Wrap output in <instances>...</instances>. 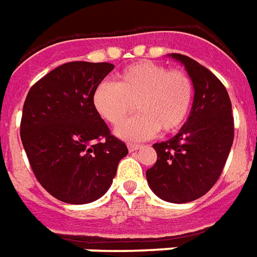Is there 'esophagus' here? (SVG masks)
Listing matches in <instances>:
<instances>
[{"label":"esophagus","mask_w":257,"mask_h":257,"mask_svg":"<svg viewBox=\"0 0 257 257\" xmlns=\"http://www.w3.org/2000/svg\"><path fill=\"white\" fill-rule=\"evenodd\" d=\"M140 147H142V146H140V145H135V143H129V145H128V150L131 151V153H132V151L139 150Z\"/></svg>","instance_id":"esophagus-1"}]
</instances>
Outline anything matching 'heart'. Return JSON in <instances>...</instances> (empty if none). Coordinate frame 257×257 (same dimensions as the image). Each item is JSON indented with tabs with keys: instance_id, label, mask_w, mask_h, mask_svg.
Masks as SVG:
<instances>
[{
	"instance_id": "obj_1",
	"label": "heart",
	"mask_w": 257,
	"mask_h": 257,
	"mask_svg": "<svg viewBox=\"0 0 257 257\" xmlns=\"http://www.w3.org/2000/svg\"><path fill=\"white\" fill-rule=\"evenodd\" d=\"M193 95V81L184 70L139 62L123 68L115 84L97 85L92 101L96 112L114 126L138 108L139 114L118 126L117 135L143 140L160 129L165 134L178 131L189 117Z\"/></svg>"
}]
</instances>
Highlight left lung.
<instances>
[{
	"mask_svg": "<svg viewBox=\"0 0 257 257\" xmlns=\"http://www.w3.org/2000/svg\"><path fill=\"white\" fill-rule=\"evenodd\" d=\"M169 56L193 81V107L179 134L153 145L157 162L146 178L160 198L184 204L202 197L220 178L234 140V118L230 96L215 74L189 56Z\"/></svg>",
	"mask_w": 257,
	"mask_h": 257,
	"instance_id": "1",
	"label": "left lung"
}]
</instances>
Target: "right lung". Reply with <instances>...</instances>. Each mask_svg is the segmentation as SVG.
<instances>
[{"label":"right lung","mask_w":257,"mask_h":257,"mask_svg":"<svg viewBox=\"0 0 257 257\" xmlns=\"http://www.w3.org/2000/svg\"><path fill=\"white\" fill-rule=\"evenodd\" d=\"M112 68L111 63H64L27 93L22 143L37 180L59 201L81 205L100 198L128 154L92 101L96 86Z\"/></svg>","instance_id":"1"}]
</instances>
